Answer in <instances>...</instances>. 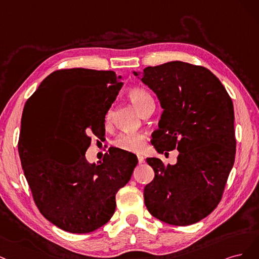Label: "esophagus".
Instances as JSON below:
<instances>
[{"mask_svg":"<svg viewBox=\"0 0 259 259\" xmlns=\"http://www.w3.org/2000/svg\"><path fill=\"white\" fill-rule=\"evenodd\" d=\"M138 160H139V163L144 162V156L143 155H138Z\"/></svg>","mask_w":259,"mask_h":259,"instance_id":"obj_1","label":"esophagus"}]
</instances>
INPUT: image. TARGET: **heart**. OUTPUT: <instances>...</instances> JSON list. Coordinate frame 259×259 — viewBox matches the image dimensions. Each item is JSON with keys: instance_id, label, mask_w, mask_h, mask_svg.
I'll return each instance as SVG.
<instances>
[{"instance_id": "b5f03b06", "label": "heart", "mask_w": 259, "mask_h": 259, "mask_svg": "<svg viewBox=\"0 0 259 259\" xmlns=\"http://www.w3.org/2000/svg\"><path fill=\"white\" fill-rule=\"evenodd\" d=\"M128 97L130 101L133 103L139 112L142 111L149 101H152V97L146 90L142 88H132L128 91ZM112 112L108 111L105 115V122L111 121ZM114 145L122 151L138 153L143 149L145 145V138L142 135H136V133H122L117 139L114 141Z\"/></svg>"}]
</instances>
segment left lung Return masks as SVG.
Listing matches in <instances>:
<instances>
[{
  "instance_id": "1",
  "label": "left lung",
  "mask_w": 259,
  "mask_h": 259,
  "mask_svg": "<svg viewBox=\"0 0 259 259\" xmlns=\"http://www.w3.org/2000/svg\"><path fill=\"white\" fill-rule=\"evenodd\" d=\"M156 94L162 114L153 133L156 151H179L175 164L147 158L155 172L144 188L154 218L187 226L220 203L235 162V113L221 80L203 66L182 61L133 71Z\"/></svg>"
}]
</instances>
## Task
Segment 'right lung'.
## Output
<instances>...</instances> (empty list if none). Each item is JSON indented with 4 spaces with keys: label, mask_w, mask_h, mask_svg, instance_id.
<instances>
[{
    "label": "right lung",
    "mask_w": 259,
    "mask_h": 259,
    "mask_svg": "<svg viewBox=\"0 0 259 259\" xmlns=\"http://www.w3.org/2000/svg\"><path fill=\"white\" fill-rule=\"evenodd\" d=\"M120 79L113 71L59 70L28 100L18 143L21 165L39 212L62 230L87 233L110 221L116 194L138 164L135 154L116 147L98 163L86 159L91 136L105 135V115Z\"/></svg>",
    "instance_id": "right-lung-1"
}]
</instances>
